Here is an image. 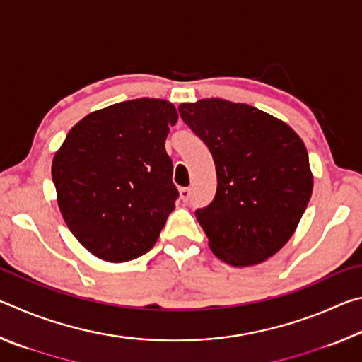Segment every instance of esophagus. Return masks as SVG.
Wrapping results in <instances>:
<instances>
[{
  "label": "esophagus",
  "mask_w": 362,
  "mask_h": 362,
  "mask_svg": "<svg viewBox=\"0 0 362 362\" xmlns=\"http://www.w3.org/2000/svg\"><path fill=\"white\" fill-rule=\"evenodd\" d=\"M180 198H182V201H189V198H192V188L189 187H183V188H180Z\"/></svg>",
  "instance_id": "34e87169"
}]
</instances>
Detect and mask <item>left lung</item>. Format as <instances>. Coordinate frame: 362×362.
Segmentation results:
<instances>
[{
	"label": "left lung",
	"instance_id": "obj_1",
	"mask_svg": "<svg viewBox=\"0 0 362 362\" xmlns=\"http://www.w3.org/2000/svg\"><path fill=\"white\" fill-rule=\"evenodd\" d=\"M179 113L216 164V196L194 211L212 252L233 267L255 265L276 254L313 192L302 139L246 103L203 99L182 103Z\"/></svg>",
	"mask_w": 362,
	"mask_h": 362
}]
</instances>
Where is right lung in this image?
<instances>
[{
	"mask_svg": "<svg viewBox=\"0 0 362 362\" xmlns=\"http://www.w3.org/2000/svg\"><path fill=\"white\" fill-rule=\"evenodd\" d=\"M179 115L170 102L136 99L86 116L52 161L70 231L99 259L127 262L155 246L179 189L164 148Z\"/></svg>",
	"mask_w": 362,
	"mask_h": 362,
	"instance_id": "add662e5",
	"label": "right lung"
}]
</instances>
